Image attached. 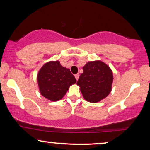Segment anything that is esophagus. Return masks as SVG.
<instances>
[{
    "mask_svg": "<svg viewBox=\"0 0 150 150\" xmlns=\"http://www.w3.org/2000/svg\"><path fill=\"white\" fill-rule=\"evenodd\" d=\"M75 78H76V79L78 81V80H79V74H76Z\"/></svg>",
    "mask_w": 150,
    "mask_h": 150,
    "instance_id": "obj_1",
    "label": "esophagus"
}]
</instances>
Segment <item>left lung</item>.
<instances>
[{
	"mask_svg": "<svg viewBox=\"0 0 150 150\" xmlns=\"http://www.w3.org/2000/svg\"><path fill=\"white\" fill-rule=\"evenodd\" d=\"M77 85L84 99L91 103L99 102L112 90L113 74L110 67L102 61H88L83 67Z\"/></svg>",
	"mask_w": 150,
	"mask_h": 150,
	"instance_id": "obj_1",
	"label": "left lung"
}]
</instances>
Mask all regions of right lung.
<instances>
[{
    "label": "right lung",
    "instance_id": "obj_1",
    "mask_svg": "<svg viewBox=\"0 0 150 150\" xmlns=\"http://www.w3.org/2000/svg\"><path fill=\"white\" fill-rule=\"evenodd\" d=\"M37 79L41 95L52 102L62 99L69 87L76 83L70 70L59 61H50L43 65Z\"/></svg>",
    "mask_w": 150,
    "mask_h": 150
}]
</instances>
